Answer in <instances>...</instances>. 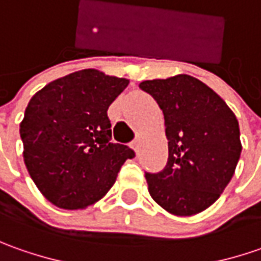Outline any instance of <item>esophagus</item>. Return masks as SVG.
I'll list each match as a JSON object with an SVG mask.
<instances>
[{"mask_svg": "<svg viewBox=\"0 0 261 261\" xmlns=\"http://www.w3.org/2000/svg\"><path fill=\"white\" fill-rule=\"evenodd\" d=\"M132 148H134V151L138 154V152H139V148H141V141H139V139H135V141L132 142Z\"/></svg>", "mask_w": 261, "mask_h": 261, "instance_id": "34e87169", "label": "esophagus"}]
</instances>
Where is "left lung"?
<instances>
[{
  "instance_id": "left-lung-1",
  "label": "left lung",
  "mask_w": 261,
  "mask_h": 261,
  "mask_svg": "<svg viewBox=\"0 0 261 261\" xmlns=\"http://www.w3.org/2000/svg\"><path fill=\"white\" fill-rule=\"evenodd\" d=\"M139 87L164 113L168 161L156 174H145L148 192L168 214L193 216L219 199L241 155L234 112L215 91L186 74L146 80Z\"/></svg>"
}]
</instances>
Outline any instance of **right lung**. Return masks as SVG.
Returning a JSON list of instances; mask_svg holds the SVG:
<instances>
[{
    "label": "right lung",
    "instance_id": "add662e5",
    "mask_svg": "<svg viewBox=\"0 0 261 261\" xmlns=\"http://www.w3.org/2000/svg\"><path fill=\"white\" fill-rule=\"evenodd\" d=\"M129 80L81 69L39 90L20 123L23 160L39 192L62 209H86L107 195L135 152L110 142V105Z\"/></svg>",
    "mask_w": 261,
    "mask_h": 261
}]
</instances>
